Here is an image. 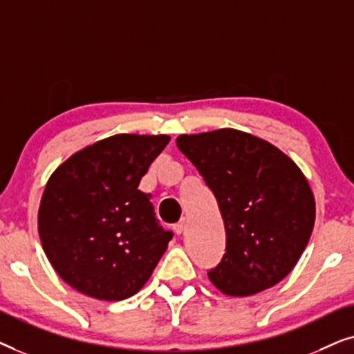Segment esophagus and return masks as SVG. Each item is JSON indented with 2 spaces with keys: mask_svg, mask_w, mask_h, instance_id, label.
I'll list each match as a JSON object with an SVG mask.
<instances>
[{
  "mask_svg": "<svg viewBox=\"0 0 354 354\" xmlns=\"http://www.w3.org/2000/svg\"><path fill=\"white\" fill-rule=\"evenodd\" d=\"M185 227H187V222L185 219H182L180 222H177V224L174 225V232H176L177 235H182L183 232H185Z\"/></svg>",
  "mask_w": 354,
  "mask_h": 354,
  "instance_id": "34e87169",
  "label": "esophagus"
}]
</instances>
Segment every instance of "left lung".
<instances>
[{"instance_id": "8db88e82", "label": "left lung", "mask_w": 354, "mask_h": 354, "mask_svg": "<svg viewBox=\"0 0 354 354\" xmlns=\"http://www.w3.org/2000/svg\"><path fill=\"white\" fill-rule=\"evenodd\" d=\"M177 148L214 193L225 254L207 277L250 297L292 272L311 236L316 203L299 167L277 147L235 129L180 135Z\"/></svg>"}]
</instances>
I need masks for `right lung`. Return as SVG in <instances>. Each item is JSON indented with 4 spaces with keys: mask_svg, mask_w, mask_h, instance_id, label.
I'll return each mask as SVG.
<instances>
[{
    "mask_svg": "<svg viewBox=\"0 0 354 354\" xmlns=\"http://www.w3.org/2000/svg\"><path fill=\"white\" fill-rule=\"evenodd\" d=\"M167 135L119 133L61 164L38 209L46 258L86 297L120 301L151 277L172 232L164 230L138 185L166 148Z\"/></svg>",
    "mask_w": 354,
    "mask_h": 354,
    "instance_id": "right-lung-1",
    "label": "right lung"
}]
</instances>
